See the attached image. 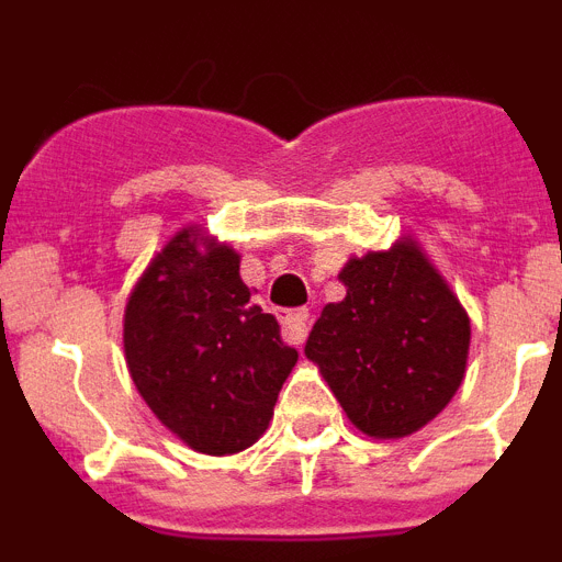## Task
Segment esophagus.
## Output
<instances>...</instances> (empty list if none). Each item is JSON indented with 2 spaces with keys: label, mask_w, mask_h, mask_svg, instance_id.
Here are the masks:
<instances>
[{
  "label": "esophagus",
  "mask_w": 562,
  "mask_h": 562,
  "mask_svg": "<svg viewBox=\"0 0 562 562\" xmlns=\"http://www.w3.org/2000/svg\"><path fill=\"white\" fill-rule=\"evenodd\" d=\"M281 324H284V340L292 346H304L306 331H310V312L306 310H292L281 315Z\"/></svg>",
  "instance_id": "1"
}]
</instances>
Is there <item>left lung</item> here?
Returning a JSON list of instances; mask_svg holds the SVG:
<instances>
[{
    "mask_svg": "<svg viewBox=\"0 0 562 562\" xmlns=\"http://www.w3.org/2000/svg\"><path fill=\"white\" fill-rule=\"evenodd\" d=\"M304 351L362 434L400 439L439 414L464 380L470 321L414 245L342 267Z\"/></svg>",
    "mask_w": 562,
    "mask_h": 562,
    "instance_id": "left-lung-1",
    "label": "left lung"
}]
</instances>
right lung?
I'll use <instances>...</instances> for the list:
<instances>
[{
	"mask_svg": "<svg viewBox=\"0 0 562 562\" xmlns=\"http://www.w3.org/2000/svg\"><path fill=\"white\" fill-rule=\"evenodd\" d=\"M132 380L157 419L207 456L265 434L297 351L252 304L231 247L202 252L182 231L134 286L123 324Z\"/></svg>",
	"mask_w": 562,
	"mask_h": 562,
	"instance_id": "right-lung-1",
	"label": "right lung"
}]
</instances>
